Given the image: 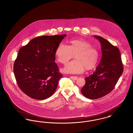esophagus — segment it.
<instances>
[{
  "label": "esophagus",
  "mask_w": 133,
  "mask_h": 133,
  "mask_svg": "<svg viewBox=\"0 0 133 133\" xmlns=\"http://www.w3.org/2000/svg\"><path fill=\"white\" fill-rule=\"evenodd\" d=\"M71 79H72V80H76L78 77H76V76H70Z\"/></svg>",
  "instance_id": "esophagus-1"
}]
</instances>
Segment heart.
Listing matches in <instances>:
<instances>
[{
	"mask_svg": "<svg viewBox=\"0 0 133 133\" xmlns=\"http://www.w3.org/2000/svg\"><path fill=\"white\" fill-rule=\"evenodd\" d=\"M69 44V46L60 44L55 52L57 61L63 64H66L75 55L76 60L69 63L63 69L64 72L81 73L85 69L90 70L96 66L99 53L89 42L82 39H71Z\"/></svg>",
	"mask_w": 133,
	"mask_h": 133,
	"instance_id": "1",
	"label": "heart"
}]
</instances>
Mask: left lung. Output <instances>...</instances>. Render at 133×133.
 I'll use <instances>...</instances> for the list:
<instances>
[{"label": "left lung", "mask_w": 133, "mask_h": 133, "mask_svg": "<svg viewBox=\"0 0 133 133\" xmlns=\"http://www.w3.org/2000/svg\"><path fill=\"white\" fill-rule=\"evenodd\" d=\"M101 44L102 58L92 74L85 79L81 90L87 98L95 99L110 93L115 88L124 70L119 49L102 37L94 36Z\"/></svg>", "instance_id": "obj_1"}]
</instances>
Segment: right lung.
I'll list each match as a JSON object with an SVG mask.
<instances>
[{"mask_svg":"<svg viewBox=\"0 0 133 133\" xmlns=\"http://www.w3.org/2000/svg\"><path fill=\"white\" fill-rule=\"evenodd\" d=\"M66 36H39L19 49L14 72L17 85L24 94L43 100L55 92L63 76L55 62V52Z\"/></svg>","mask_w":133,"mask_h":133,"instance_id":"obj_1","label":"right lung"}]
</instances>
